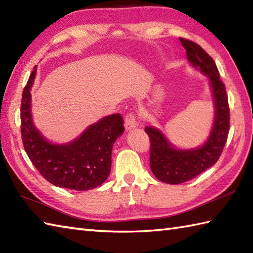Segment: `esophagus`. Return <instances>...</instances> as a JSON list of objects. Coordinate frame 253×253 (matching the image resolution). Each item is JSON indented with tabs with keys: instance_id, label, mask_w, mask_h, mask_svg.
Listing matches in <instances>:
<instances>
[{
	"instance_id": "esophagus-1",
	"label": "esophagus",
	"mask_w": 253,
	"mask_h": 253,
	"mask_svg": "<svg viewBox=\"0 0 253 253\" xmlns=\"http://www.w3.org/2000/svg\"><path fill=\"white\" fill-rule=\"evenodd\" d=\"M138 127V123L136 116L133 114H127L125 117V129L126 131H130Z\"/></svg>"
}]
</instances>
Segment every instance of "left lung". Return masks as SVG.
<instances>
[{
  "label": "left lung",
  "mask_w": 253,
  "mask_h": 253,
  "mask_svg": "<svg viewBox=\"0 0 253 253\" xmlns=\"http://www.w3.org/2000/svg\"><path fill=\"white\" fill-rule=\"evenodd\" d=\"M179 40L191 67L208 79L213 98L214 117L206 141L195 148H178L160 128H144L151 140L150 166L152 173L159 180L170 185L182 184L195 178L215 164L226 143L229 130L228 99L215 63L195 42L181 38Z\"/></svg>",
  "instance_id": "obj_1"
}]
</instances>
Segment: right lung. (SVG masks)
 <instances>
[{"mask_svg":"<svg viewBox=\"0 0 253 253\" xmlns=\"http://www.w3.org/2000/svg\"><path fill=\"white\" fill-rule=\"evenodd\" d=\"M36 76L37 66L24 89L20 107L21 137L30 161L54 186L84 191L99 187L110 175L113 146L125 130L122 116L102 117L74 140L52 142L36 127L32 117L31 88Z\"/></svg>","mask_w":253,"mask_h":253,"instance_id":"obj_1","label":"right lung"}]
</instances>
